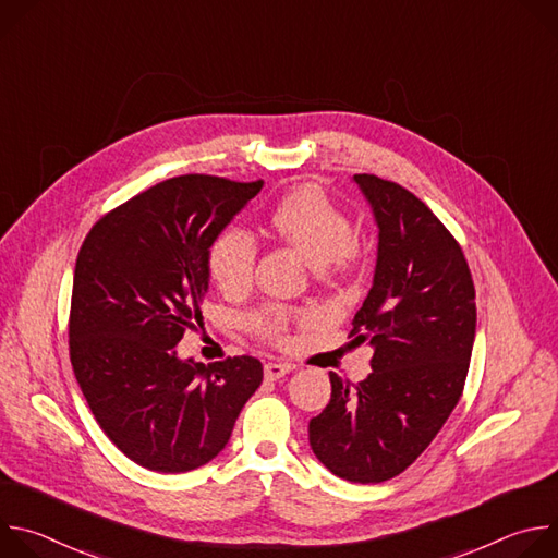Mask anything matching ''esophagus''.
<instances>
[{"instance_id": "obj_1", "label": "esophagus", "mask_w": 558, "mask_h": 558, "mask_svg": "<svg viewBox=\"0 0 558 558\" xmlns=\"http://www.w3.org/2000/svg\"><path fill=\"white\" fill-rule=\"evenodd\" d=\"M289 371H291L289 364H278V362L265 364V377H267V379H280V377H284Z\"/></svg>"}]
</instances>
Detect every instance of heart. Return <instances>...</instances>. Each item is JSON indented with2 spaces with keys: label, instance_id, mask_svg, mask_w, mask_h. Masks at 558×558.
I'll list each match as a JSON object with an SVG mask.
<instances>
[{
  "label": "heart",
  "instance_id": "b5f03b06",
  "mask_svg": "<svg viewBox=\"0 0 558 558\" xmlns=\"http://www.w3.org/2000/svg\"><path fill=\"white\" fill-rule=\"evenodd\" d=\"M265 229L276 241L293 247L320 274L349 271L357 256L355 229L351 218L323 190L302 185L280 196L267 218ZM211 282L225 295H238L252 287L256 267V245L238 229H225L211 238L205 256ZM293 313L278 304H267L250 315V329L265 340L287 342Z\"/></svg>",
  "mask_w": 558,
  "mask_h": 558
}]
</instances>
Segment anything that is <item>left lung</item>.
Here are the masks:
<instances>
[{
    "mask_svg": "<svg viewBox=\"0 0 558 558\" xmlns=\"http://www.w3.org/2000/svg\"><path fill=\"white\" fill-rule=\"evenodd\" d=\"M353 181L379 229L373 287L349 333L375 349L373 373L353 388L329 373L331 402L308 422V444L342 480L381 484L428 448L457 407L476 306L463 252L426 203L373 174Z\"/></svg>",
    "mask_w": 558,
    "mask_h": 558,
    "instance_id": "obj_1",
    "label": "left lung"
}]
</instances>
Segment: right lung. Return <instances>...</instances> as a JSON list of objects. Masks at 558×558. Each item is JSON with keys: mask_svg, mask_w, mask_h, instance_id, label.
Segmentation results:
<instances>
[{"mask_svg": "<svg viewBox=\"0 0 558 558\" xmlns=\"http://www.w3.org/2000/svg\"><path fill=\"white\" fill-rule=\"evenodd\" d=\"M260 190L263 181L174 177L101 216L78 250L72 371L101 430L147 470L211 461L263 381L252 355L205 366L177 353L203 320L211 238Z\"/></svg>", "mask_w": 558, "mask_h": 558, "instance_id": "add662e5", "label": "right lung"}]
</instances>
